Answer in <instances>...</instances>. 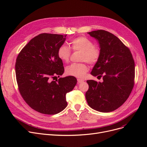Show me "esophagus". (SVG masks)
I'll use <instances>...</instances> for the list:
<instances>
[{
    "label": "esophagus",
    "mask_w": 147,
    "mask_h": 147,
    "mask_svg": "<svg viewBox=\"0 0 147 147\" xmlns=\"http://www.w3.org/2000/svg\"><path fill=\"white\" fill-rule=\"evenodd\" d=\"M84 82V80L83 79H78V82L79 83H82Z\"/></svg>",
    "instance_id": "34e87169"
}]
</instances>
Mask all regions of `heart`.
Returning a JSON list of instances; mask_svg holds the SVG:
<instances>
[{"label":"heart","mask_w":147,"mask_h":147,"mask_svg":"<svg viewBox=\"0 0 147 147\" xmlns=\"http://www.w3.org/2000/svg\"><path fill=\"white\" fill-rule=\"evenodd\" d=\"M74 51H80V60L86 61L90 64H95L101 57V50L89 38L79 36L72 39L69 43ZM71 50L66 45L60 46L58 49V58L64 63H68L71 56ZM88 71V67L84 63H73L65 68L67 75L82 78Z\"/></svg>","instance_id":"b5f03b06"}]
</instances>
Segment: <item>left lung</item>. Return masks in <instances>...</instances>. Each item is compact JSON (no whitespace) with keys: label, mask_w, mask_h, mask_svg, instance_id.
Segmentation results:
<instances>
[{"label":"left lung","mask_w":147,"mask_h":147,"mask_svg":"<svg viewBox=\"0 0 147 147\" xmlns=\"http://www.w3.org/2000/svg\"><path fill=\"white\" fill-rule=\"evenodd\" d=\"M88 34L97 40L101 50V57L91 74L102 77L103 82L87 80L86 99L92 109L111 112L125 103L133 89L134 60L129 49L113 34L102 30Z\"/></svg>","instance_id":"8db88e82"}]
</instances>
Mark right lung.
<instances>
[{"mask_svg":"<svg viewBox=\"0 0 147 147\" xmlns=\"http://www.w3.org/2000/svg\"><path fill=\"white\" fill-rule=\"evenodd\" d=\"M66 36L38 34L22 48L17 58L15 73L20 93L32 109L42 114H55L65 109L66 94L77 83L73 76L52 80L64 71L57 52Z\"/></svg>","mask_w":147,"mask_h":147,"instance_id":"obj_1","label":"right lung"}]
</instances>
